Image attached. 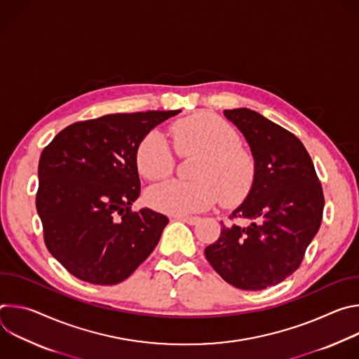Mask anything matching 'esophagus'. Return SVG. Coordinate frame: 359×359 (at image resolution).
I'll return each mask as SVG.
<instances>
[{
  "instance_id": "esophagus-1",
  "label": "esophagus",
  "mask_w": 359,
  "mask_h": 359,
  "mask_svg": "<svg viewBox=\"0 0 359 359\" xmlns=\"http://www.w3.org/2000/svg\"><path fill=\"white\" fill-rule=\"evenodd\" d=\"M175 219L180 220V222H184V223H187L190 226H194V224H197L200 222V217H197V216H176Z\"/></svg>"
}]
</instances>
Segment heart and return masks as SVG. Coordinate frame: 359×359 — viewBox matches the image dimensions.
Segmentation results:
<instances>
[{"label": "heart", "instance_id": "b5f03b06", "mask_svg": "<svg viewBox=\"0 0 359 359\" xmlns=\"http://www.w3.org/2000/svg\"><path fill=\"white\" fill-rule=\"evenodd\" d=\"M169 132L180 158L197 156L191 172L196 180H169L153 186L146 196L153 209L184 216L209 209L219 197L223 206L233 208L248 196L257 166L229 122L212 114H197L172 123ZM136 166L150 182L173 173L175 153L161 132L150 130L139 142Z\"/></svg>", "mask_w": 359, "mask_h": 359}]
</instances>
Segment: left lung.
Listing matches in <instances>:
<instances>
[{
  "instance_id": "8db88e82",
  "label": "left lung",
  "mask_w": 359,
  "mask_h": 359,
  "mask_svg": "<svg viewBox=\"0 0 359 359\" xmlns=\"http://www.w3.org/2000/svg\"><path fill=\"white\" fill-rule=\"evenodd\" d=\"M224 116L245 136L257 172L247 198L229 216L230 223L222 222L220 237L204 255L226 283L259 291L301 266L321 226L324 193L311 156L295 135L245 108L226 109Z\"/></svg>"
}]
</instances>
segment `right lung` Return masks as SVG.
I'll use <instances>...</instances> for the list:
<instances>
[{"mask_svg":"<svg viewBox=\"0 0 359 359\" xmlns=\"http://www.w3.org/2000/svg\"><path fill=\"white\" fill-rule=\"evenodd\" d=\"M180 111L112 114L75 122L43 147L36 212L48 251L74 277L97 285L126 280L169 223L132 210L140 193L139 142Z\"/></svg>","mask_w":359,"mask_h":359,"instance_id":"add662e5","label":"right lung"}]
</instances>
